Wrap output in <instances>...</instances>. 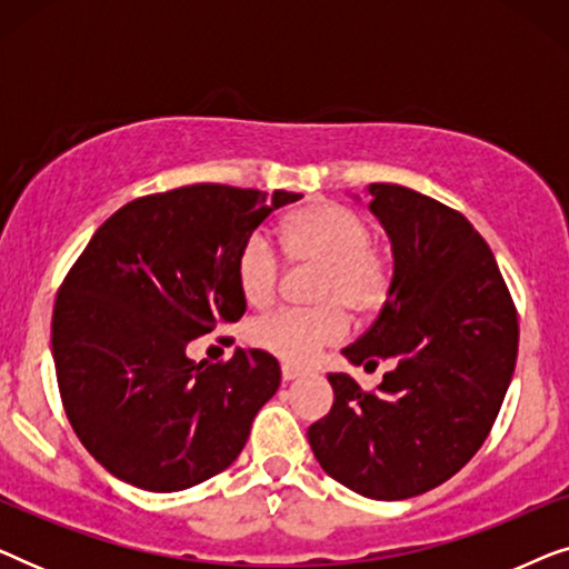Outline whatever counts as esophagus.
I'll return each instance as SVG.
<instances>
[{
	"label": "esophagus",
	"instance_id": "34e87169",
	"mask_svg": "<svg viewBox=\"0 0 569 569\" xmlns=\"http://www.w3.org/2000/svg\"><path fill=\"white\" fill-rule=\"evenodd\" d=\"M302 372L298 370V368H292V365H282V380H287V383H290V380H295V378H300Z\"/></svg>",
	"mask_w": 569,
	"mask_h": 569
}]
</instances>
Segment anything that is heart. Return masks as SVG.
Returning <instances> with one entry per match:
<instances>
[{"instance_id":"1","label":"heart","mask_w":569,"mask_h":569,"mask_svg":"<svg viewBox=\"0 0 569 569\" xmlns=\"http://www.w3.org/2000/svg\"><path fill=\"white\" fill-rule=\"evenodd\" d=\"M279 251L295 269H313L310 310H279L259 318L248 337L263 352L302 365L318 349L337 345L352 318L380 313L393 290V269L383 251L372 246L370 224L352 209L316 201L284 217L279 224ZM282 279L277 253L263 236H248L236 256V282L243 300L263 308L274 300Z\"/></svg>"}]
</instances>
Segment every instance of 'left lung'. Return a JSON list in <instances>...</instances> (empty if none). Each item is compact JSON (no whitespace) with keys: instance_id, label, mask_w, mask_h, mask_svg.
Returning a JSON list of instances; mask_svg holds the SVG:
<instances>
[{"instance_id":"left-lung-1","label":"left lung","mask_w":569,"mask_h":569,"mask_svg":"<svg viewBox=\"0 0 569 569\" xmlns=\"http://www.w3.org/2000/svg\"><path fill=\"white\" fill-rule=\"evenodd\" d=\"M391 238L393 290L341 349L391 360L378 391L331 372L333 407L308 427L321 469L370 500H407L461 471L492 430L518 357V313L485 238L461 212L396 183H370Z\"/></svg>"}]
</instances>
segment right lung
<instances>
[{"instance_id":"add662e5","label":"right lung","mask_w":569,"mask_h":569,"mask_svg":"<svg viewBox=\"0 0 569 569\" xmlns=\"http://www.w3.org/2000/svg\"><path fill=\"white\" fill-rule=\"evenodd\" d=\"M302 193L197 183L129 201L96 230L59 287L51 349L69 425L116 479L178 492L228 469L282 370L263 349L186 357L246 300L236 256Z\"/></svg>"}]
</instances>
